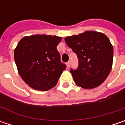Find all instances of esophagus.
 Wrapping results in <instances>:
<instances>
[{"instance_id": "esophagus-1", "label": "esophagus", "mask_w": 125, "mask_h": 125, "mask_svg": "<svg viewBox=\"0 0 125 125\" xmlns=\"http://www.w3.org/2000/svg\"><path fill=\"white\" fill-rule=\"evenodd\" d=\"M70 64H71L70 61H68V62H67L66 63V65H67V67L68 68H69V67H70Z\"/></svg>"}]
</instances>
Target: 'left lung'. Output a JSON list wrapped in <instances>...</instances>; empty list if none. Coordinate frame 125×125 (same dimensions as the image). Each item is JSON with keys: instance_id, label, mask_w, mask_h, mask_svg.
Returning a JSON list of instances; mask_svg holds the SVG:
<instances>
[{"instance_id": "8db88e82", "label": "left lung", "mask_w": 125, "mask_h": 125, "mask_svg": "<svg viewBox=\"0 0 125 125\" xmlns=\"http://www.w3.org/2000/svg\"><path fill=\"white\" fill-rule=\"evenodd\" d=\"M65 41L79 59L78 68L70 70L75 83L85 89L100 85L113 65V48L109 39L102 32L85 31L67 37Z\"/></svg>"}]
</instances>
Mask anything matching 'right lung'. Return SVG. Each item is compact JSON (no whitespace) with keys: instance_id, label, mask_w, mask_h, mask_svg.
<instances>
[{"instance_id":"obj_1","label":"right lung","mask_w":125,"mask_h":125,"mask_svg":"<svg viewBox=\"0 0 125 125\" xmlns=\"http://www.w3.org/2000/svg\"><path fill=\"white\" fill-rule=\"evenodd\" d=\"M61 37H24L14 49V60L22 79L31 88L45 91L54 87L66 65L60 61L57 46Z\"/></svg>"}]
</instances>
